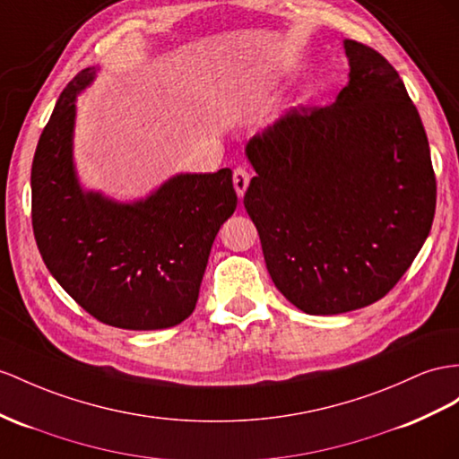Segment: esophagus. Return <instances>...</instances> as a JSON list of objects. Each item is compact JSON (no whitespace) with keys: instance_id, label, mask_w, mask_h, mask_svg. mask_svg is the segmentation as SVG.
I'll return each instance as SVG.
<instances>
[{"instance_id":"34e87169","label":"esophagus","mask_w":459,"mask_h":459,"mask_svg":"<svg viewBox=\"0 0 459 459\" xmlns=\"http://www.w3.org/2000/svg\"><path fill=\"white\" fill-rule=\"evenodd\" d=\"M232 182H234V190H237V195L244 197L246 187H248V184H250V172L238 167L232 174Z\"/></svg>"}]
</instances>
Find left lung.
<instances>
[{
  "label": "left lung",
  "mask_w": 459,
  "mask_h": 459,
  "mask_svg": "<svg viewBox=\"0 0 459 459\" xmlns=\"http://www.w3.org/2000/svg\"><path fill=\"white\" fill-rule=\"evenodd\" d=\"M343 46L349 83L332 107L292 108L246 145L255 176L244 207L267 272L314 316L390 292L437 209L429 139L402 77L370 46Z\"/></svg>",
  "instance_id": "1"
}]
</instances>
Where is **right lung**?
I'll return each mask as SVG.
<instances>
[{"label":"right lung","instance_id":"right-lung-1","mask_svg":"<svg viewBox=\"0 0 459 459\" xmlns=\"http://www.w3.org/2000/svg\"><path fill=\"white\" fill-rule=\"evenodd\" d=\"M64 89L34 152L32 230L54 279L102 324L151 332L195 308L209 252L237 209L232 170L176 174L132 204L83 190L74 162L75 100L97 77Z\"/></svg>","mask_w":459,"mask_h":459}]
</instances>
